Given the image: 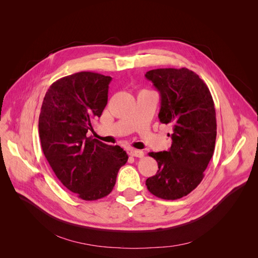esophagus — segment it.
<instances>
[{"label": "esophagus", "instance_id": "34e87169", "mask_svg": "<svg viewBox=\"0 0 258 258\" xmlns=\"http://www.w3.org/2000/svg\"><path fill=\"white\" fill-rule=\"evenodd\" d=\"M128 154L131 157H136V158H143L144 157V152L138 149H130Z\"/></svg>", "mask_w": 258, "mask_h": 258}]
</instances>
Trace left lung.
<instances>
[{
	"label": "left lung",
	"instance_id": "8db88e82",
	"mask_svg": "<svg viewBox=\"0 0 258 258\" xmlns=\"http://www.w3.org/2000/svg\"><path fill=\"white\" fill-rule=\"evenodd\" d=\"M145 77L161 95L160 121L173 126L170 149L148 153L158 162L159 170L146 179V185L159 198L179 199L201 182L214 154V100L207 84L187 68H159L147 72Z\"/></svg>",
	"mask_w": 258,
	"mask_h": 258
}]
</instances>
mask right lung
<instances>
[{
    "mask_svg": "<svg viewBox=\"0 0 258 258\" xmlns=\"http://www.w3.org/2000/svg\"><path fill=\"white\" fill-rule=\"evenodd\" d=\"M111 77L81 72L59 79L45 93L38 131L42 151L58 179L79 198L109 195L126 152L87 137L108 102Z\"/></svg>",
    "mask_w": 258,
    "mask_h": 258,
    "instance_id": "1",
    "label": "right lung"
}]
</instances>
